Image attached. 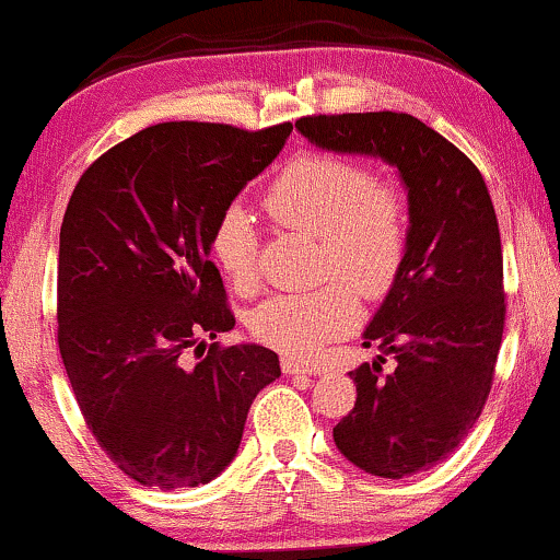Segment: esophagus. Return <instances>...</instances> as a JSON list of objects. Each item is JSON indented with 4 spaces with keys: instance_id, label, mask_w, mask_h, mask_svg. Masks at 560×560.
Segmentation results:
<instances>
[{
    "instance_id": "esophagus-1",
    "label": "esophagus",
    "mask_w": 560,
    "mask_h": 560,
    "mask_svg": "<svg viewBox=\"0 0 560 560\" xmlns=\"http://www.w3.org/2000/svg\"><path fill=\"white\" fill-rule=\"evenodd\" d=\"M281 370H284L287 374H292V377H313V374H317V366L313 364H300L296 359H281Z\"/></svg>"
}]
</instances>
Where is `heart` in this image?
<instances>
[{
	"mask_svg": "<svg viewBox=\"0 0 560 560\" xmlns=\"http://www.w3.org/2000/svg\"><path fill=\"white\" fill-rule=\"evenodd\" d=\"M268 217L284 228L320 237V268L330 281L310 292L273 294L250 313L260 343L294 359H310L357 320V296L393 287L408 247V217L390 186L351 160L307 154L276 175L264 196ZM211 258L235 289L256 281V232L250 217L230 207L209 240Z\"/></svg>",
	"mask_w": 560,
	"mask_h": 560,
	"instance_id": "heart-1",
	"label": "heart"
}]
</instances>
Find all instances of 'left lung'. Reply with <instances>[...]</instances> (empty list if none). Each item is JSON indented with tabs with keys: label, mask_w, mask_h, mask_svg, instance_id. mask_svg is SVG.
<instances>
[{
	"label": "left lung",
	"mask_w": 560,
	"mask_h": 560,
	"mask_svg": "<svg viewBox=\"0 0 560 560\" xmlns=\"http://www.w3.org/2000/svg\"><path fill=\"white\" fill-rule=\"evenodd\" d=\"M310 144L398 170L408 247L390 292L362 332L377 357L349 372L351 413L332 442L359 470L408 478L457 450L491 393L504 332V260L483 175L442 133L408 113H343L294 124Z\"/></svg>",
	"instance_id": "1"
}]
</instances>
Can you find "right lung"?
Here are the masks:
<instances>
[{
  "mask_svg": "<svg viewBox=\"0 0 560 560\" xmlns=\"http://www.w3.org/2000/svg\"><path fill=\"white\" fill-rule=\"evenodd\" d=\"M289 133L292 124L150 126L92 162L69 198L59 351L88 429L139 483L214 480L237 455L256 395L281 377L266 346L211 343L196 364L186 349L235 328L211 230Z\"/></svg>",
  "mask_w": 560,
  "mask_h": 560,
  "instance_id": "right-lung-1",
  "label": "right lung"
}]
</instances>
